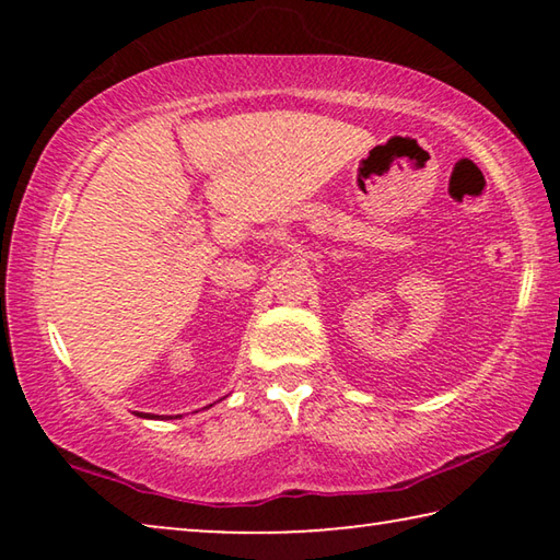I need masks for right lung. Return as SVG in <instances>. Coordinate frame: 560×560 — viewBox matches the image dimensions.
<instances>
[{"label":"right lung","instance_id":"add662e5","mask_svg":"<svg viewBox=\"0 0 560 560\" xmlns=\"http://www.w3.org/2000/svg\"><path fill=\"white\" fill-rule=\"evenodd\" d=\"M212 407V405H210ZM138 417H145V420H155V417H160V415H150V412H136ZM177 417H183V415H177ZM170 420H173V417H170Z\"/></svg>","mask_w":560,"mask_h":560}]
</instances>
